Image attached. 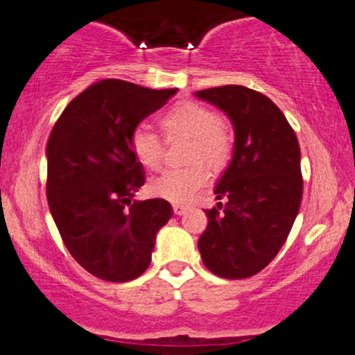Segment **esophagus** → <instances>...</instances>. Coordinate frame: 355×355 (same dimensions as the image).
Listing matches in <instances>:
<instances>
[{
  "instance_id": "34e87169",
  "label": "esophagus",
  "mask_w": 355,
  "mask_h": 355,
  "mask_svg": "<svg viewBox=\"0 0 355 355\" xmlns=\"http://www.w3.org/2000/svg\"><path fill=\"white\" fill-rule=\"evenodd\" d=\"M187 211V207L182 203H173V214L175 215H183Z\"/></svg>"
}]
</instances>
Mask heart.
Returning <instances> with one entry per match:
<instances>
[{"label": "heart", "instance_id": "heart-1", "mask_svg": "<svg viewBox=\"0 0 355 355\" xmlns=\"http://www.w3.org/2000/svg\"><path fill=\"white\" fill-rule=\"evenodd\" d=\"M160 125L168 138H190L187 160L193 162L183 168H168L150 182L148 189L155 197L183 203L189 202L209 180L210 168L220 170L227 164L232 150V137L227 126L205 105L185 101L162 115ZM130 148L138 164L148 170H157L164 162V146L160 138L146 126H137L130 135Z\"/></svg>", "mask_w": 355, "mask_h": 355}]
</instances>
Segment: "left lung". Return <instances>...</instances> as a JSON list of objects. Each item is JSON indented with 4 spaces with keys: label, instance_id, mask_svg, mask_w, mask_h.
<instances>
[{
    "label": "left lung",
    "instance_id": "left-lung-1",
    "mask_svg": "<svg viewBox=\"0 0 355 355\" xmlns=\"http://www.w3.org/2000/svg\"><path fill=\"white\" fill-rule=\"evenodd\" d=\"M195 96L222 110L235 133L232 160L214 191L225 202L205 210L198 250L215 275L247 279L279 254L299 214V140L279 107L255 89L225 85Z\"/></svg>",
    "mask_w": 355,
    "mask_h": 355
}]
</instances>
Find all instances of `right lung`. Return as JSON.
I'll return each mask as SVG.
<instances>
[{"label":"right lung","mask_w":355,"mask_h":355,"mask_svg":"<svg viewBox=\"0 0 355 355\" xmlns=\"http://www.w3.org/2000/svg\"><path fill=\"white\" fill-rule=\"evenodd\" d=\"M177 92L100 80L68 103L48 138L51 217L73 259L101 280L144 274L158 230L173 215L164 198H133L145 172L130 135Z\"/></svg>","instance_id":"obj_1"}]
</instances>
